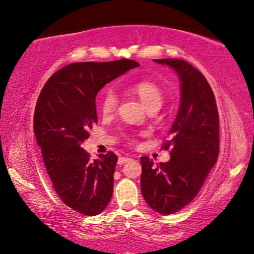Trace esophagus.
<instances>
[{"mask_svg":"<svg viewBox=\"0 0 254 254\" xmlns=\"http://www.w3.org/2000/svg\"><path fill=\"white\" fill-rule=\"evenodd\" d=\"M129 161H131V159L128 158V157H119V159H118V164L124 165L125 163H127V162H129Z\"/></svg>","mask_w":254,"mask_h":254,"instance_id":"1","label":"esophagus"}]
</instances>
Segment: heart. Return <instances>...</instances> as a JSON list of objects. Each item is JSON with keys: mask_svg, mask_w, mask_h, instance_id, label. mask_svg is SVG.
<instances>
[{"mask_svg": "<svg viewBox=\"0 0 254 254\" xmlns=\"http://www.w3.org/2000/svg\"><path fill=\"white\" fill-rule=\"evenodd\" d=\"M129 91L133 95L137 96L147 110L158 109L162 106L164 95H163L162 89L154 82L150 81H141L136 82L129 86ZM118 104L117 95L112 90H109L104 93L102 99V112L103 114H111L114 112Z\"/></svg>", "mask_w": 254, "mask_h": 254, "instance_id": "1", "label": "heart"}]
</instances>
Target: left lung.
Here are the masks:
<instances>
[{
    "mask_svg": "<svg viewBox=\"0 0 254 254\" xmlns=\"http://www.w3.org/2000/svg\"><path fill=\"white\" fill-rule=\"evenodd\" d=\"M178 75V113L163 148H172L171 158L156 168L141 157V190L148 206L163 215L189 204L202 187L220 151V121L215 97L201 72L178 59H158Z\"/></svg>",
    "mask_w": 254,
    "mask_h": 254,
    "instance_id": "obj_1",
    "label": "left lung"
}]
</instances>
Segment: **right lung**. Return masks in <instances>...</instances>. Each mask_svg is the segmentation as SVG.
<instances>
[{
	"label": "right lung",
	"instance_id": "1",
	"mask_svg": "<svg viewBox=\"0 0 254 254\" xmlns=\"http://www.w3.org/2000/svg\"><path fill=\"white\" fill-rule=\"evenodd\" d=\"M136 61L78 62L52 75L34 111V134L45 166L61 200L95 216L109 204L118 157L112 151L90 159L82 143L96 124V96L107 83L138 67Z\"/></svg>",
	"mask_w": 254,
	"mask_h": 254
}]
</instances>
